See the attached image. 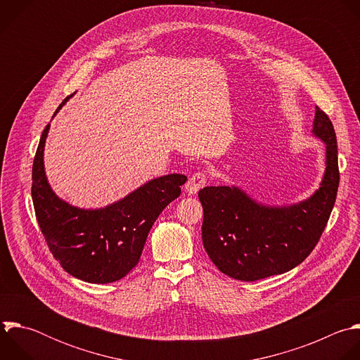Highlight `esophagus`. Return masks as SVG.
<instances>
[{
  "instance_id": "34e87169",
  "label": "esophagus",
  "mask_w": 360,
  "mask_h": 360,
  "mask_svg": "<svg viewBox=\"0 0 360 360\" xmlns=\"http://www.w3.org/2000/svg\"><path fill=\"white\" fill-rule=\"evenodd\" d=\"M205 181H207L205 173L197 172V173H194V174L188 179V181H187V184H186V191H187L190 195H193V194H195L201 187H204Z\"/></svg>"
}]
</instances>
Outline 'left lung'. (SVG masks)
Masks as SVG:
<instances>
[{"mask_svg":"<svg viewBox=\"0 0 360 360\" xmlns=\"http://www.w3.org/2000/svg\"><path fill=\"white\" fill-rule=\"evenodd\" d=\"M312 134L325 143V173L307 200L269 205L237 186L198 191L202 205V245L223 274L257 281L300 265L318 244L332 212L338 186V145L333 124L318 106Z\"/></svg>","mask_w":360,"mask_h":360,"instance_id":"obj_1","label":"left lung"}]
</instances>
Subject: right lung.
Segmentation results:
<instances>
[{
	"label": "right lung",
	"mask_w": 360,
	"mask_h": 360,
	"mask_svg": "<svg viewBox=\"0 0 360 360\" xmlns=\"http://www.w3.org/2000/svg\"><path fill=\"white\" fill-rule=\"evenodd\" d=\"M49 126L42 131L34 159L31 191L45 241L55 259L72 276L89 283L119 281L137 265L152 226L180 195V186L187 177L166 174L146 181L106 207H75L55 194L45 174L44 149Z\"/></svg>",
	"instance_id": "add662e5"
}]
</instances>
